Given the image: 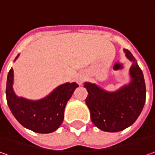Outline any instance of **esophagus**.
<instances>
[{"label":"esophagus","mask_w":155,"mask_h":155,"mask_svg":"<svg viewBox=\"0 0 155 155\" xmlns=\"http://www.w3.org/2000/svg\"><path fill=\"white\" fill-rule=\"evenodd\" d=\"M82 81H83V77H79V78H77L78 83H80V84H81V82H82Z\"/></svg>","instance_id":"esophagus-1"}]
</instances>
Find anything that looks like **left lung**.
Segmentation results:
<instances>
[{
  "label": "left lung",
  "instance_id": "obj_1",
  "mask_svg": "<svg viewBox=\"0 0 155 155\" xmlns=\"http://www.w3.org/2000/svg\"><path fill=\"white\" fill-rule=\"evenodd\" d=\"M133 62L129 74L131 81L115 92H107L97 85L85 82L87 90L86 104L90 110L91 120L105 132H119L131 126L139 117L146 101L143 73L131 52L124 49Z\"/></svg>",
  "mask_w": 155,
  "mask_h": 155
}]
</instances>
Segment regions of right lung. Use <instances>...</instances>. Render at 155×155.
I'll return each instance as SVG.
<instances>
[{
    "label": "right lung",
    "instance_id": "right-lung-1",
    "mask_svg": "<svg viewBox=\"0 0 155 155\" xmlns=\"http://www.w3.org/2000/svg\"><path fill=\"white\" fill-rule=\"evenodd\" d=\"M13 82L14 71L11 68L8 74L6 87L9 109L23 127L40 134L52 133L61 125L67 102L75 88L79 87L75 82H68L57 87L41 100L30 101L17 96L13 89Z\"/></svg>",
    "mask_w": 155,
    "mask_h": 155
}]
</instances>
